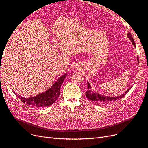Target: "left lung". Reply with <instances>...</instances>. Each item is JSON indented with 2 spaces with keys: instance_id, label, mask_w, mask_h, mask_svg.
Here are the masks:
<instances>
[{
  "instance_id": "8db88e82",
  "label": "left lung",
  "mask_w": 148,
  "mask_h": 148,
  "mask_svg": "<svg viewBox=\"0 0 148 148\" xmlns=\"http://www.w3.org/2000/svg\"><path fill=\"white\" fill-rule=\"evenodd\" d=\"M127 35H128V37L130 38V40H131V41L132 42V43H133V44L134 45V46L136 47V44H135L134 41L133 40V37H132V35H131V34L128 33L127 34ZM137 61L139 62L138 56H137ZM131 88L132 87H131L130 89H128L125 93H124L123 94H122V95H121L120 96L113 97H106V96L104 97L103 95L98 94H97L96 92H94V91H92L91 90V87L90 86L89 83L88 82V90H87V91L86 92V97L88 99H89L91 101H94V102H95L97 103L106 105V104H109V103H113V102L115 101L118 100V99L122 98L123 96H125L127 94V93L129 92V90L131 89Z\"/></svg>"
}]
</instances>
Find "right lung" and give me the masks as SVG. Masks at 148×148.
<instances>
[{"mask_svg": "<svg viewBox=\"0 0 148 148\" xmlns=\"http://www.w3.org/2000/svg\"><path fill=\"white\" fill-rule=\"evenodd\" d=\"M66 74H64L60 77L58 81L54 83L51 88L44 93L36 97L31 98H23L18 96L14 92L15 96H17L21 101L23 103L35 107H44L53 104L57 100L60 95V86L64 82Z\"/></svg>", "mask_w": 148, "mask_h": 148, "instance_id": "add662e5", "label": "right lung"}]
</instances>
